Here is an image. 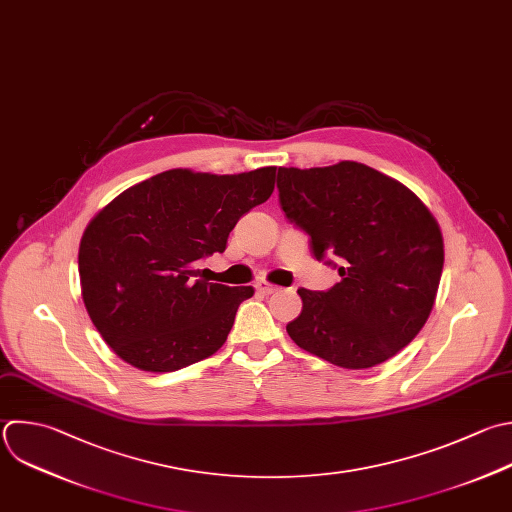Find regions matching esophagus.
<instances>
[{
	"label": "esophagus",
	"mask_w": 512,
	"mask_h": 512,
	"mask_svg": "<svg viewBox=\"0 0 512 512\" xmlns=\"http://www.w3.org/2000/svg\"><path fill=\"white\" fill-rule=\"evenodd\" d=\"M256 290L260 292V294H274L276 290H278V286H274V284H268V282H264V280H260V282H256Z\"/></svg>",
	"instance_id": "esophagus-1"
}]
</instances>
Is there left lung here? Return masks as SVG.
Returning <instances> with one entry per match:
<instances>
[{"label": "left lung", "mask_w": 512, "mask_h": 512, "mask_svg": "<svg viewBox=\"0 0 512 512\" xmlns=\"http://www.w3.org/2000/svg\"><path fill=\"white\" fill-rule=\"evenodd\" d=\"M276 186L314 258L340 274L328 290L298 288L302 312L286 324L290 338L342 368L392 358L424 326L442 274V234L428 208L356 162L278 168Z\"/></svg>", "instance_id": "1"}]
</instances>
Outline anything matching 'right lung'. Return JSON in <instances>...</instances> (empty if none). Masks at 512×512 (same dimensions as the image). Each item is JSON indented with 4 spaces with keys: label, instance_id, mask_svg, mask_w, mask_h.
I'll return each instance as SVG.
<instances>
[{
    "label": "right lung",
    "instance_id": "obj_1",
    "mask_svg": "<svg viewBox=\"0 0 512 512\" xmlns=\"http://www.w3.org/2000/svg\"><path fill=\"white\" fill-rule=\"evenodd\" d=\"M276 168L236 176L168 170L114 198L86 228L78 266L86 310L128 364L172 372L212 356L252 286L200 276L236 222L274 190Z\"/></svg>",
    "mask_w": 512,
    "mask_h": 512
}]
</instances>
